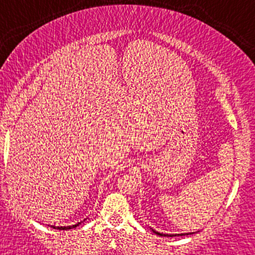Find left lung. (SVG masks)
Instances as JSON below:
<instances>
[{
	"label": "left lung",
	"instance_id": "left-lung-1",
	"mask_svg": "<svg viewBox=\"0 0 255 255\" xmlns=\"http://www.w3.org/2000/svg\"><path fill=\"white\" fill-rule=\"evenodd\" d=\"M154 233H155V234H158V236H162V237H175V236H172V234H170V236H168V234H162V233H158V232H155V231H154ZM182 236H184V234H182Z\"/></svg>",
	"mask_w": 255,
	"mask_h": 255
}]
</instances>
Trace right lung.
<instances>
[{
  "label": "right lung",
  "mask_w": 255,
  "mask_h": 255,
  "mask_svg": "<svg viewBox=\"0 0 255 255\" xmlns=\"http://www.w3.org/2000/svg\"><path fill=\"white\" fill-rule=\"evenodd\" d=\"M80 224V223H78ZM78 224H75V226H72V227H57V229H71V228H75V227H77ZM54 228V227H53Z\"/></svg>",
  "instance_id": "right-lung-1"
}]
</instances>
